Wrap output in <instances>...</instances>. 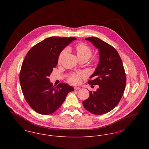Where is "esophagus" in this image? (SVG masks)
<instances>
[{
  "label": "esophagus",
  "instance_id": "1",
  "mask_svg": "<svg viewBox=\"0 0 149 149\" xmlns=\"http://www.w3.org/2000/svg\"><path fill=\"white\" fill-rule=\"evenodd\" d=\"M79 89H80V88H79V87H78V86H75V87H74V90H75V91L79 90Z\"/></svg>",
  "mask_w": 149,
  "mask_h": 149
}]
</instances>
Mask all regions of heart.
I'll return each mask as SVG.
<instances>
[{"label":"heart","mask_w":149,"mask_h":149,"mask_svg":"<svg viewBox=\"0 0 149 149\" xmlns=\"http://www.w3.org/2000/svg\"><path fill=\"white\" fill-rule=\"evenodd\" d=\"M75 51L78 57L80 59L83 58H88L91 57L93 54L92 49L86 44L84 43H78L75 46ZM68 52V49H65L60 54L58 57V63H60L63 60ZM85 77V74L83 72H79L71 75L69 78L68 81L72 84H78L81 81V78Z\"/></svg>","instance_id":"obj_1"}]
</instances>
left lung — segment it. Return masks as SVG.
<instances>
[{
	"instance_id": "1",
	"label": "left lung",
	"mask_w": 149,
	"mask_h": 149,
	"mask_svg": "<svg viewBox=\"0 0 149 149\" xmlns=\"http://www.w3.org/2000/svg\"><path fill=\"white\" fill-rule=\"evenodd\" d=\"M98 49L99 63L88 84L99 85L96 92L89 91V98L83 105L89 112L106 113L118 104L126 84V75L120 56L113 46L97 37L85 38Z\"/></svg>"
}]
</instances>
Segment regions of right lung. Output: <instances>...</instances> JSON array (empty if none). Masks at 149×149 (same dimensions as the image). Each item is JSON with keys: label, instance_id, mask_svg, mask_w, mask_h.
<instances>
[{"label": "right lung", "instance_id": "add662e5", "mask_svg": "<svg viewBox=\"0 0 149 149\" xmlns=\"http://www.w3.org/2000/svg\"><path fill=\"white\" fill-rule=\"evenodd\" d=\"M76 39L47 38L33 46L25 57L19 74L22 91L29 106L37 113H54L62 105L67 94L74 91L72 86L64 83L54 86L49 77L56 66L60 53Z\"/></svg>", "mask_w": 149, "mask_h": 149}]
</instances>
